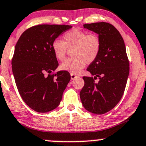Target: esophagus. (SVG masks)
I'll return each mask as SVG.
<instances>
[{
  "label": "esophagus",
  "mask_w": 146,
  "mask_h": 146,
  "mask_svg": "<svg viewBox=\"0 0 146 146\" xmlns=\"http://www.w3.org/2000/svg\"><path fill=\"white\" fill-rule=\"evenodd\" d=\"M78 76H76L75 74H72V73H70V78H71V80H73V79H75L76 78H77Z\"/></svg>",
  "instance_id": "esophagus-1"
}]
</instances>
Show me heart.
<instances>
[{"label":"heart","mask_w":146,"mask_h":146,"mask_svg":"<svg viewBox=\"0 0 146 146\" xmlns=\"http://www.w3.org/2000/svg\"><path fill=\"white\" fill-rule=\"evenodd\" d=\"M54 56L63 61L70 51L72 58L65 60L60 65V70L77 74L87 64H92L99 56L102 41L97 34L88 33L79 29H72L64 35V42L55 39L51 44Z\"/></svg>","instance_id":"1"}]
</instances>
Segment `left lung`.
<instances>
[{
    "mask_svg": "<svg viewBox=\"0 0 146 146\" xmlns=\"http://www.w3.org/2000/svg\"><path fill=\"white\" fill-rule=\"evenodd\" d=\"M102 41L99 56L87 68L93 77L83 76L85 85L80 92L85 109L95 114L112 110L121 99L129 74V61L121 35L112 25L101 22L83 25ZM98 77L99 82L95 84Z\"/></svg>",
    "mask_w": 146,
    "mask_h": 146,
    "instance_id": "1",
    "label": "left lung"
}]
</instances>
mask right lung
Returning a JSON list of instances; mask_svg holds the SVG:
<instances>
[{"instance_id":"1","label":"right lung","mask_w":146,"mask_h":146,"mask_svg":"<svg viewBox=\"0 0 146 146\" xmlns=\"http://www.w3.org/2000/svg\"><path fill=\"white\" fill-rule=\"evenodd\" d=\"M72 26L38 25L19 38L12 59V70L20 96L35 111L45 113L59 105L70 80L68 72H53L58 63L52 42Z\"/></svg>"}]
</instances>
